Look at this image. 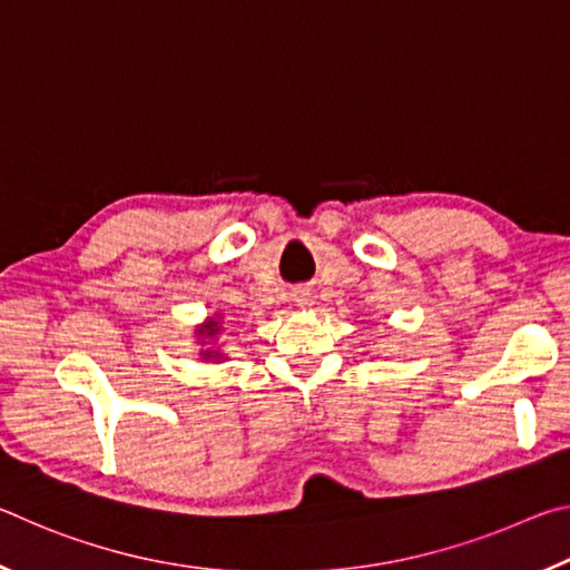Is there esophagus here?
I'll return each instance as SVG.
<instances>
[{
  "label": "esophagus",
  "mask_w": 570,
  "mask_h": 570,
  "mask_svg": "<svg viewBox=\"0 0 570 570\" xmlns=\"http://www.w3.org/2000/svg\"><path fill=\"white\" fill-rule=\"evenodd\" d=\"M296 302H298V304H306V296L302 294V296H298V298H296Z\"/></svg>",
  "instance_id": "34e87169"
}]
</instances>
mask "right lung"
Wrapping results in <instances>:
<instances>
[{"label": "right lung", "mask_w": 570, "mask_h": 570, "mask_svg": "<svg viewBox=\"0 0 570 570\" xmlns=\"http://www.w3.org/2000/svg\"><path fill=\"white\" fill-rule=\"evenodd\" d=\"M218 334H220V314L208 316V320L196 330V336L200 340V344L216 342ZM200 356H204V362H220V360H226V354L218 352V350H204V352H200Z\"/></svg>", "instance_id": "obj_1"}]
</instances>
